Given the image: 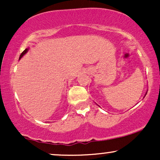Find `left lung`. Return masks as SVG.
Listing matches in <instances>:
<instances>
[{"mask_svg": "<svg viewBox=\"0 0 160 160\" xmlns=\"http://www.w3.org/2000/svg\"><path fill=\"white\" fill-rule=\"evenodd\" d=\"M147 92H146V93H145V95H147ZM145 95H144V96H145Z\"/></svg>", "mask_w": 160, "mask_h": 160, "instance_id": "8db88e82", "label": "left lung"}]
</instances>
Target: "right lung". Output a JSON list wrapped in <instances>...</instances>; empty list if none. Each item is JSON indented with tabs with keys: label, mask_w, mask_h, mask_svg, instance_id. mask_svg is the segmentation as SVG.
Wrapping results in <instances>:
<instances>
[{
	"label": "right lung",
	"mask_w": 160,
	"mask_h": 160,
	"mask_svg": "<svg viewBox=\"0 0 160 160\" xmlns=\"http://www.w3.org/2000/svg\"><path fill=\"white\" fill-rule=\"evenodd\" d=\"M28 49H29V48H27V49H25V50H24V51H23V52L21 53V55H20V56H19V59H20V58H22V56H24V55H25V54H26V53H27V52H28Z\"/></svg>",
	"instance_id": "obj_1"
}]
</instances>
